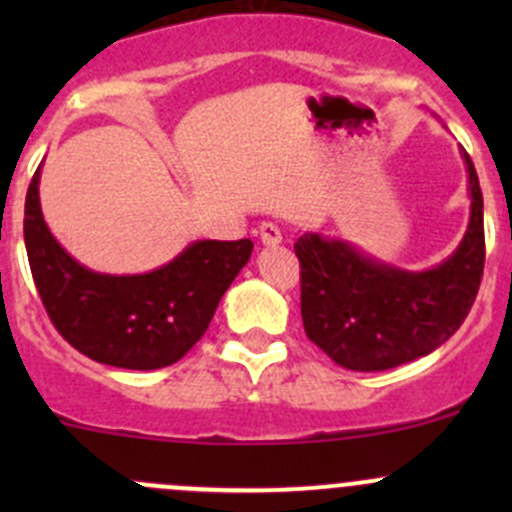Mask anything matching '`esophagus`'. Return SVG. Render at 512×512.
<instances>
[{
	"instance_id": "1",
	"label": "esophagus",
	"mask_w": 512,
	"mask_h": 512,
	"mask_svg": "<svg viewBox=\"0 0 512 512\" xmlns=\"http://www.w3.org/2000/svg\"><path fill=\"white\" fill-rule=\"evenodd\" d=\"M260 240H262V245H267V247L280 245V242H282V230L275 223H262L260 225Z\"/></svg>"
}]
</instances>
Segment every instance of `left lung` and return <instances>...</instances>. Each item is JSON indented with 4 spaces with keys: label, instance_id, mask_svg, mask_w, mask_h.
Listing matches in <instances>:
<instances>
[{
    "label": "left lung",
    "instance_id": "1",
    "mask_svg": "<svg viewBox=\"0 0 512 512\" xmlns=\"http://www.w3.org/2000/svg\"><path fill=\"white\" fill-rule=\"evenodd\" d=\"M461 158L471 218L456 250L438 265L404 270L322 232H304L294 242L304 332L344 369L384 371L431 354L471 312L485 262L483 193L463 148Z\"/></svg>",
    "mask_w": 512,
    "mask_h": 512
}]
</instances>
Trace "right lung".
<instances>
[{"instance_id":"right-lung-1","label":"right lung","mask_w":512,"mask_h":512,"mask_svg":"<svg viewBox=\"0 0 512 512\" xmlns=\"http://www.w3.org/2000/svg\"><path fill=\"white\" fill-rule=\"evenodd\" d=\"M41 165L24 205L34 285L61 337L98 364L153 371L175 364L208 329L220 299L252 255L250 240H195L141 275L81 265L51 235L39 200Z\"/></svg>"}]
</instances>
